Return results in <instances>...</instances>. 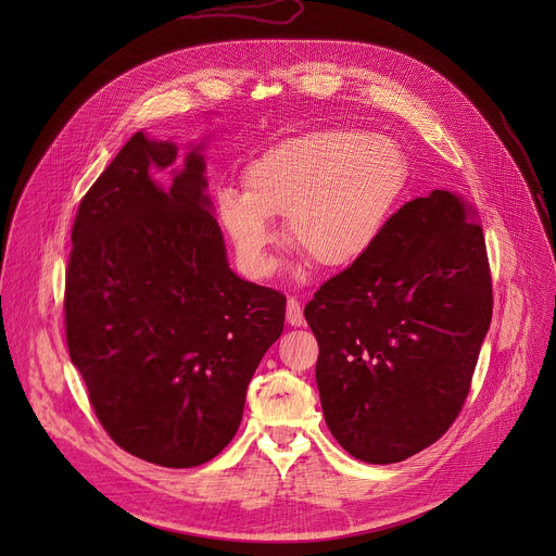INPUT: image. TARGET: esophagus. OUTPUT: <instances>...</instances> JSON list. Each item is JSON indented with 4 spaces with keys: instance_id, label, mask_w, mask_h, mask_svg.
I'll return each mask as SVG.
<instances>
[{
    "instance_id": "esophagus-1",
    "label": "esophagus",
    "mask_w": 556,
    "mask_h": 556,
    "mask_svg": "<svg viewBox=\"0 0 556 556\" xmlns=\"http://www.w3.org/2000/svg\"><path fill=\"white\" fill-rule=\"evenodd\" d=\"M286 323H288L290 327H304L302 304H300L295 298H290L288 304H286Z\"/></svg>"
}]
</instances>
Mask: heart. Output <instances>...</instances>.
I'll use <instances>...</instances> for the list:
<instances>
[{
  "mask_svg": "<svg viewBox=\"0 0 556 556\" xmlns=\"http://www.w3.org/2000/svg\"><path fill=\"white\" fill-rule=\"evenodd\" d=\"M410 182L401 146L352 128L279 141L243 168V193L223 191L218 223L250 277L273 273L270 218L286 239L325 270L352 268L381 241Z\"/></svg>",
  "mask_w": 556,
  "mask_h": 556,
  "instance_id": "1",
  "label": "heart"
}]
</instances>
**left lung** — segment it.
<instances>
[{
	"label": "left lung",
	"mask_w": 556,
	"mask_h": 556,
	"mask_svg": "<svg viewBox=\"0 0 556 556\" xmlns=\"http://www.w3.org/2000/svg\"><path fill=\"white\" fill-rule=\"evenodd\" d=\"M491 308L473 204L446 189L405 202L371 252L304 308L338 444L394 464L440 440L469 394Z\"/></svg>",
	"instance_id": "8db88e82"
}]
</instances>
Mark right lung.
Returning <instances> with one entry per match:
<instances>
[{
  "instance_id": "obj_1",
  "label": "right lung",
  "mask_w": 556,
  "mask_h": 556,
  "mask_svg": "<svg viewBox=\"0 0 556 556\" xmlns=\"http://www.w3.org/2000/svg\"><path fill=\"white\" fill-rule=\"evenodd\" d=\"M202 146L135 132L80 200L65 286L70 358L112 440L168 469L216 457L283 331L286 298L229 268ZM172 168V180L152 175Z\"/></svg>"
}]
</instances>
